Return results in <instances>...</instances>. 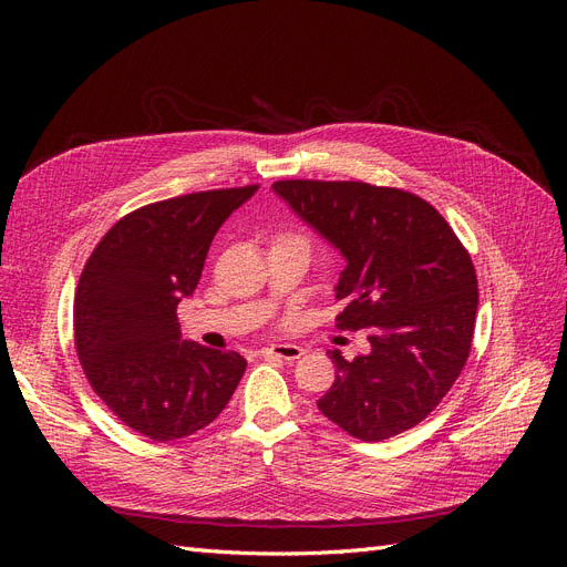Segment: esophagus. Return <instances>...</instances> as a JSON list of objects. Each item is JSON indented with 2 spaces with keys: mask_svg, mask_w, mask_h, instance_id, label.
<instances>
[{
  "mask_svg": "<svg viewBox=\"0 0 567 567\" xmlns=\"http://www.w3.org/2000/svg\"><path fill=\"white\" fill-rule=\"evenodd\" d=\"M265 352L284 359V362H296V359L305 354V350L300 346H293V342H277V346H269Z\"/></svg>",
  "mask_w": 567,
  "mask_h": 567,
  "instance_id": "34e87169",
  "label": "esophagus"
}]
</instances>
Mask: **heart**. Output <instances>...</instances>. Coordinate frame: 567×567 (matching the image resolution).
I'll return each instance as SVG.
<instances>
[{"instance_id":"b5f03b06","label":"heart","mask_w":567,"mask_h":567,"mask_svg":"<svg viewBox=\"0 0 567 567\" xmlns=\"http://www.w3.org/2000/svg\"><path fill=\"white\" fill-rule=\"evenodd\" d=\"M279 241H293V244H300V246L310 250V241H307V238L300 236V234H284V236H279Z\"/></svg>"}]
</instances>
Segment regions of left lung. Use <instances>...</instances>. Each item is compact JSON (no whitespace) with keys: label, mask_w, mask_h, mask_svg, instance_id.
Listing matches in <instances>:
<instances>
[{"label":"left lung","mask_w":567,"mask_h":567,"mask_svg":"<svg viewBox=\"0 0 567 567\" xmlns=\"http://www.w3.org/2000/svg\"><path fill=\"white\" fill-rule=\"evenodd\" d=\"M348 260L336 298L342 331L367 329L371 352H331L336 381L317 402L348 435L381 442L419 425L466 367L477 277L468 250L431 203L367 182L271 184Z\"/></svg>","instance_id":"obj_1"}]
</instances>
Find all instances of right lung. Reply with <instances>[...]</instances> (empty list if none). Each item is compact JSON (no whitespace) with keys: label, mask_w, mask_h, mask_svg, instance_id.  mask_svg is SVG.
<instances>
[{"label":"right lung","mask_w":567,"mask_h":567,"mask_svg":"<svg viewBox=\"0 0 567 567\" xmlns=\"http://www.w3.org/2000/svg\"><path fill=\"white\" fill-rule=\"evenodd\" d=\"M257 184L196 192L117 219L75 290L73 331L84 375L113 414L153 442L213 423L246 371L238 352L182 340L177 305L192 296L213 236Z\"/></svg>","instance_id":"1"}]
</instances>
